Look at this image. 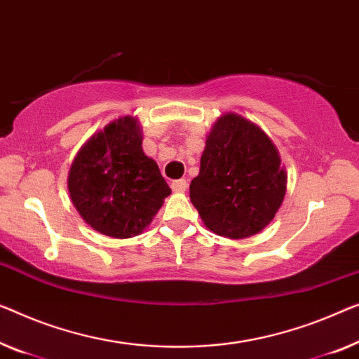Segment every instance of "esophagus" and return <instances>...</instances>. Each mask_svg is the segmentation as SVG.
Here are the masks:
<instances>
[{"mask_svg": "<svg viewBox=\"0 0 359 359\" xmlns=\"http://www.w3.org/2000/svg\"><path fill=\"white\" fill-rule=\"evenodd\" d=\"M170 187H172L174 191H185L189 184H187L185 179H179V180H174L172 184H170Z\"/></svg>", "mask_w": 359, "mask_h": 359, "instance_id": "1", "label": "esophagus"}]
</instances>
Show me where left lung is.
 I'll return each mask as SVG.
<instances>
[{
  "label": "left lung",
  "instance_id": "1",
  "mask_svg": "<svg viewBox=\"0 0 359 359\" xmlns=\"http://www.w3.org/2000/svg\"><path fill=\"white\" fill-rule=\"evenodd\" d=\"M190 200L205 226L227 238H245L274 219L287 175L271 138L253 122L229 112L206 138Z\"/></svg>",
  "mask_w": 359,
  "mask_h": 359
}]
</instances>
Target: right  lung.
Segmentation results:
<instances>
[{
    "instance_id": "add662e5",
    "label": "right lung",
    "mask_w": 359,
    "mask_h": 359,
    "mask_svg": "<svg viewBox=\"0 0 359 359\" xmlns=\"http://www.w3.org/2000/svg\"><path fill=\"white\" fill-rule=\"evenodd\" d=\"M67 185L83 221L112 238L140 233L170 195L158 164L143 153L140 127L130 116L111 122L85 143Z\"/></svg>"
}]
</instances>
